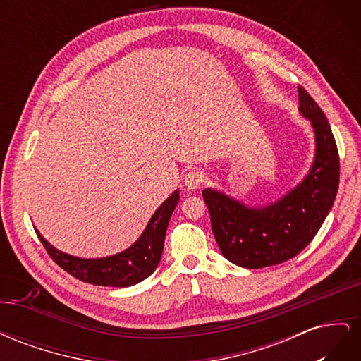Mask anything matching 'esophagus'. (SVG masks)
<instances>
[{"label": "esophagus", "instance_id": "obj_1", "mask_svg": "<svg viewBox=\"0 0 361 361\" xmlns=\"http://www.w3.org/2000/svg\"><path fill=\"white\" fill-rule=\"evenodd\" d=\"M203 173L199 171V170H192L190 171L187 176H185V187H187V190L192 191V190H197L200 188V185L203 183Z\"/></svg>", "mask_w": 361, "mask_h": 361}]
</instances>
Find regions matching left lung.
Segmentation results:
<instances>
[{
    "label": "left lung",
    "instance_id": "obj_1",
    "mask_svg": "<svg viewBox=\"0 0 361 361\" xmlns=\"http://www.w3.org/2000/svg\"><path fill=\"white\" fill-rule=\"evenodd\" d=\"M298 99L316 140L313 166L298 187L265 207H250L211 188L202 192L223 256L243 268L279 265L297 256L318 233L336 199L341 162L330 123L301 85Z\"/></svg>",
    "mask_w": 361,
    "mask_h": 361
}]
</instances>
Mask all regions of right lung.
I'll list each match as a JSON object with an SVG mask.
<instances>
[{
    "mask_svg": "<svg viewBox=\"0 0 361 361\" xmlns=\"http://www.w3.org/2000/svg\"><path fill=\"white\" fill-rule=\"evenodd\" d=\"M179 191H174L152 215L145 232L122 253L102 259H81L54 248L37 231L40 243L51 259L75 279L97 286L126 288L147 279L161 260L164 239L170 216L179 202Z\"/></svg>",
    "mask_w": 361,
    "mask_h": 361,
    "instance_id": "add662e5",
    "label": "right lung"
}]
</instances>
